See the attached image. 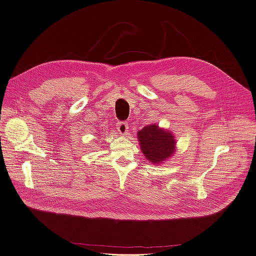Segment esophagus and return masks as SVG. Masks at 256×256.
Returning <instances> with one entry per match:
<instances>
[{
	"label": "esophagus",
	"mask_w": 256,
	"mask_h": 256,
	"mask_svg": "<svg viewBox=\"0 0 256 256\" xmlns=\"http://www.w3.org/2000/svg\"><path fill=\"white\" fill-rule=\"evenodd\" d=\"M116 129H118L120 134L125 136L128 134V131H129L128 124L126 122H118V125H116Z\"/></svg>",
	"instance_id": "obj_1"
}]
</instances>
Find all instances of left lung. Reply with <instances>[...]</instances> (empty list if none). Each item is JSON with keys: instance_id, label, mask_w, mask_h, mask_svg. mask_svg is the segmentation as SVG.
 <instances>
[{"instance_id": "left-lung-1", "label": "left lung", "mask_w": 256, "mask_h": 256, "mask_svg": "<svg viewBox=\"0 0 256 256\" xmlns=\"http://www.w3.org/2000/svg\"><path fill=\"white\" fill-rule=\"evenodd\" d=\"M138 141L144 157L152 164H161L176 152V136L173 131L150 124L138 131Z\"/></svg>"}]
</instances>
